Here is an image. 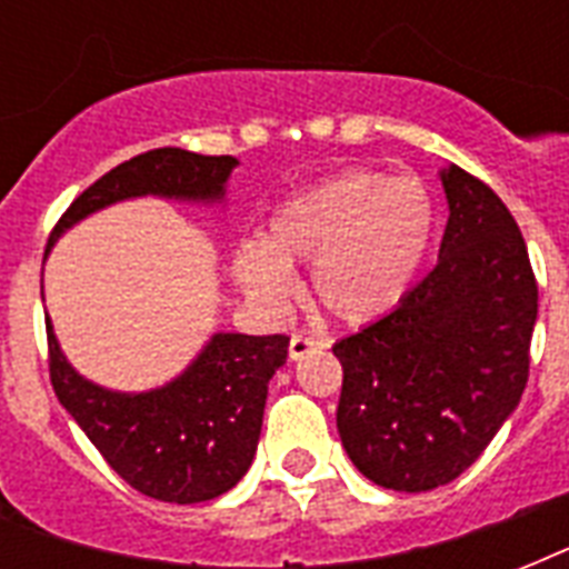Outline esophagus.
<instances>
[{
    "instance_id": "esophagus-1",
    "label": "esophagus",
    "mask_w": 569,
    "mask_h": 569,
    "mask_svg": "<svg viewBox=\"0 0 569 569\" xmlns=\"http://www.w3.org/2000/svg\"><path fill=\"white\" fill-rule=\"evenodd\" d=\"M319 348H325V342L310 337V333H292V339H289V357H292V360H301V357L312 355V351H319Z\"/></svg>"
}]
</instances>
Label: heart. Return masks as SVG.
I'll list each match as a JSON object with an SVG mask.
<instances>
[{"label":"heart","mask_w":569,"mask_h":569,"mask_svg":"<svg viewBox=\"0 0 569 569\" xmlns=\"http://www.w3.org/2000/svg\"><path fill=\"white\" fill-rule=\"evenodd\" d=\"M433 236V203L416 177L357 168L277 206L266 241L232 253L239 283L259 301L295 292L289 262H316L319 301L346 321H372L405 301Z\"/></svg>","instance_id":"b5f03b06"}]
</instances>
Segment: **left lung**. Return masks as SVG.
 I'll return each mask as SVG.
<instances>
[{"label": "left lung", "instance_id": "left-lung-1", "mask_svg": "<svg viewBox=\"0 0 569 569\" xmlns=\"http://www.w3.org/2000/svg\"><path fill=\"white\" fill-rule=\"evenodd\" d=\"M440 259L383 319L339 339L337 428L369 481L425 493L469 469L520 405L538 280L490 186L451 164Z\"/></svg>", "mask_w": 569, "mask_h": 569}]
</instances>
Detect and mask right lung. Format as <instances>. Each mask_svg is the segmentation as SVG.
<instances>
[{
    "instance_id": "right-lung-1",
    "label": "right lung",
    "mask_w": 569,
    "mask_h": 569,
    "mask_svg": "<svg viewBox=\"0 0 569 569\" xmlns=\"http://www.w3.org/2000/svg\"><path fill=\"white\" fill-rule=\"evenodd\" d=\"M232 156H200L159 147L111 168L58 218L49 244L76 221L127 197L221 200ZM49 250V248H47ZM49 380L58 401L114 472L159 502L194 505L227 493L257 451L268 380L286 363L289 337L214 333L194 363L168 387L111 392L67 363L47 319Z\"/></svg>"
}]
</instances>
